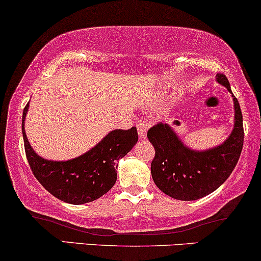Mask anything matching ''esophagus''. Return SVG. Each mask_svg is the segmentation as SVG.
Returning a JSON list of instances; mask_svg holds the SVG:
<instances>
[{
    "label": "esophagus",
    "instance_id": "34e87169",
    "mask_svg": "<svg viewBox=\"0 0 261 261\" xmlns=\"http://www.w3.org/2000/svg\"><path fill=\"white\" fill-rule=\"evenodd\" d=\"M137 128H138V134H139L140 139H145L147 129H149V124L144 118H140L137 122Z\"/></svg>",
    "mask_w": 261,
    "mask_h": 261
}]
</instances>
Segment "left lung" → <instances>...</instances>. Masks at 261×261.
<instances>
[{
  "label": "left lung",
  "mask_w": 261,
  "mask_h": 261,
  "mask_svg": "<svg viewBox=\"0 0 261 261\" xmlns=\"http://www.w3.org/2000/svg\"><path fill=\"white\" fill-rule=\"evenodd\" d=\"M217 81L231 94L229 80L217 73ZM233 98L234 124L230 137L219 146L196 151L184 145L167 123H157L147 130L155 147L151 175L161 191L180 201H195L217 190L236 167L243 147V118L240 102Z\"/></svg>",
  "instance_id": "8db88e82"
}]
</instances>
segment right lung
Returning <instances> with one entry per match:
<instances>
[{
  "instance_id": "1",
  "label": "right lung",
  "mask_w": 261,
  "mask_h": 261,
  "mask_svg": "<svg viewBox=\"0 0 261 261\" xmlns=\"http://www.w3.org/2000/svg\"><path fill=\"white\" fill-rule=\"evenodd\" d=\"M29 104L21 122L25 153L35 178L48 192L66 203L83 204L101 197L115 185L118 160L138 141L136 127L110 132L92 150L73 160L49 161L38 156L29 144L24 129Z\"/></svg>"
}]
</instances>
